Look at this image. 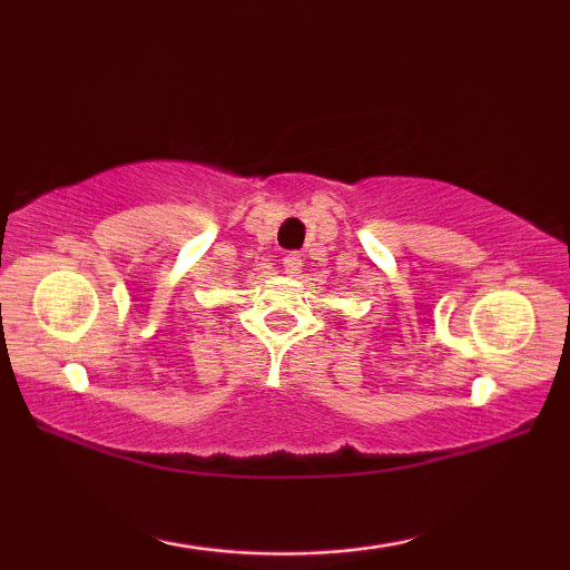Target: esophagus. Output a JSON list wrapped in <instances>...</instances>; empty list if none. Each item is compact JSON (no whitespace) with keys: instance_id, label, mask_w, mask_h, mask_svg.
<instances>
[{"instance_id":"1","label":"esophagus","mask_w":570,"mask_h":570,"mask_svg":"<svg viewBox=\"0 0 570 570\" xmlns=\"http://www.w3.org/2000/svg\"><path fill=\"white\" fill-rule=\"evenodd\" d=\"M301 267H303L301 254H285V256H283V269H285V275H291V277L298 275Z\"/></svg>"}]
</instances>
